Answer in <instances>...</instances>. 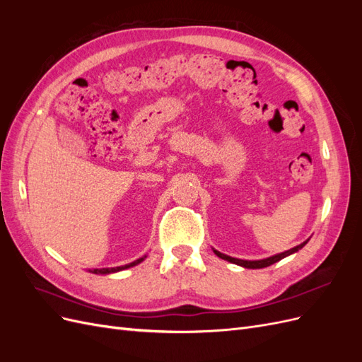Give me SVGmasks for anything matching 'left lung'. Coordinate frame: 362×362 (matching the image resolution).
Listing matches in <instances>:
<instances>
[{
	"label": "left lung",
	"mask_w": 362,
	"mask_h": 362,
	"mask_svg": "<svg viewBox=\"0 0 362 362\" xmlns=\"http://www.w3.org/2000/svg\"><path fill=\"white\" fill-rule=\"evenodd\" d=\"M308 242H310V238L305 240L303 243H300V245H298V246H294V247L286 250V252H281V254L272 255V257H269V258H262V259H240V258H234V257L225 255V254H222V252H218V250H216V249H213V252H214V254H216L218 258H222V259H225V261L233 262V264L242 266V267H245V269H264V267H269V266H272V264H275V262L281 261L282 258H286V257H288V255H291V254H296V252H298L299 249H302Z\"/></svg>",
	"instance_id": "left-lung-1"
}]
</instances>
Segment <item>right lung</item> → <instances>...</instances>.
<instances>
[{
  "mask_svg": "<svg viewBox=\"0 0 362 362\" xmlns=\"http://www.w3.org/2000/svg\"><path fill=\"white\" fill-rule=\"evenodd\" d=\"M145 258H146V255H144L141 258H139V259H136V261H133V262H129V264H125V266H119V267H104V269H89L87 272L95 273V275H110V273H117V272H120V270L134 267V266L140 264V262L144 261Z\"/></svg>",
  "mask_w": 362,
  "mask_h": 362,
  "instance_id": "obj_1",
  "label": "right lung"
}]
</instances>
